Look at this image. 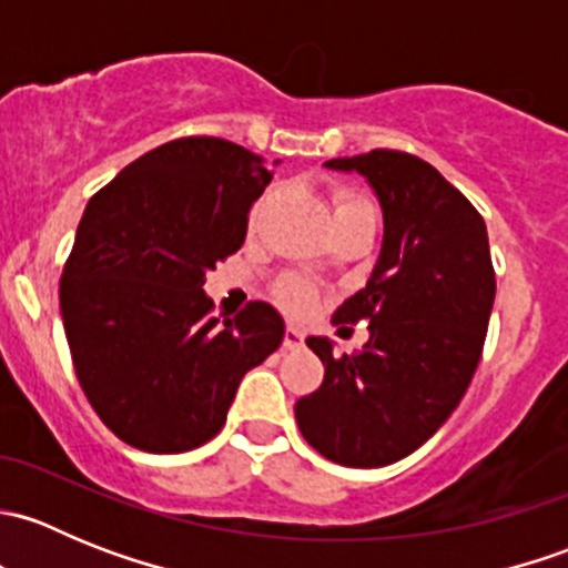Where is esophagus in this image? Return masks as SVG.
I'll use <instances>...</instances> for the list:
<instances>
[{"instance_id":"obj_1","label":"esophagus","mask_w":568,"mask_h":568,"mask_svg":"<svg viewBox=\"0 0 568 568\" xmlns=\"http://www.w3.org/2000/svg\"><path fill=\"white\" fill-rule=\"evenodd\" d=\"M302 343H305V335H302V329H296V326H288V329H285V337H283V346L285 348H300Z\"/></svg>"}]
</instances>
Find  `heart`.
Listing matches in <instances>:
<instances>
[{
	"mask_svg": "<svg viewBox=\"0 0 568 568\" xmlns=\"http://www.w3.org/2000/svg\"><path fill=\"white\" fill-rule=\"evenodd\" d=\"M357 205H365V200L357 197V194H352V192H337L335 194V214H337V211L357 209ZM257 211H261V203L252 209L250 222H255ZM280 302H283V305L288 307L291 313H296V316H307V313L316 311L318 291L313 288L311 283H302V280H285V283L280 285Z\"/></svg>",
	"mask_w": 568,
	"mask_h": 568,
	"instance_id": "heart-1",
	"label": "heart"
}]
</instances>
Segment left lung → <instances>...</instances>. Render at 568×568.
<instances>
[{
	"label": "left lung",
	"instance_id": "8db88e82",
	"mask_svg": "<svg viewBox=\"0 0 568 568\" xmlns=\"http://www.w3.org/2000/svg\"><path fill=\"white\" fill-rule=\"evenodd\" d=\"M324 168L368 181L385 239L365 288L332 316L368 321V343L335 357L329 337H307L324 382L294 415L329 462L385 467L434 437L473 382L495 305L489 236L459 189L412 153L371 151Z\"/></svg>",
	"mask_w": 568,
	"mask_h": 568
}]
</instances>
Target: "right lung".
Wrapping results in <instances>:
<instances>
[{
  "label": "right lung",
  "mask_w": 568,
  "mask_h": 568,
  "mask_svg": "<svg viewBox=\"0 0 568 568\" xmlns=\"http://www.w3.org/2000/svg\"><path fill=\"white\" fill-rule=\"evenodd\" d=\"M268 181L242 145L183 136L120 170L84 209L60 313L79 385L123 443L148 454L205 445L244 374L283 343L272 305L216 318L203 291L205 272L244 244Z\"/></svg>",
  "instance_id": "right-lung-1"
}]
</instances>
